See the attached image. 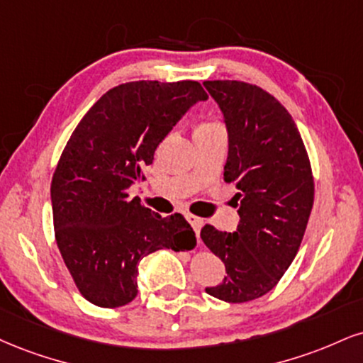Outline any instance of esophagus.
I'll list each match as a JSON object with an SVG mask.
<instances>
[{"label":"esophagus","mask_w":363,"mask_h":363,"mask_svg":"<svg viewBox=\"0 0 363 363\" xmlns=\"http://www.w3.org/2000/svg\"><path fill=\"white\" fill-rule=\"evenodd\" d=\"M186 220L189 221V225H191V226H193L194 233H196V235H199V231H201V226H203V220H201L199 216H196V215H191V213H186Z\"/></svg>","instance_id":"esophagus-1"}]
</instances>
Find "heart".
Listing matches in <instances>:
<instances>
[{"label": "heart", "instance_id": "1", "mask_svg": "<svg viewBox=\"0 0 363 363\" xmlns=\"http://www.w3.org/2000/svg\"><path fill=\"white\" fill-rule=\"evenodd\" d=\"M208 125H213V123H208ZM201 126H206V125H201Z\"/></svg>", "mask_w": 363, "mask_h": 363}]
</instances>
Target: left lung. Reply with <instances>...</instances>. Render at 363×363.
Wrapping results in <instances>:
<instances>
[{
	"label": "left lung",
	"instance_id": "left-lung-1",
	"mask_svg": "<svg viewBox=\"0 0 363 363\" xmlns=\"http://www.w3.org/2000/svg\"><path fill=\"white\" fill-rule=\"evenodd\" d=\"M228 130L225 181L235 184L237 231L204 225L201 238L223 260L226 276L213 298L247 303L267 294L303 242L314 201L311 164L289 111L255 84L204 81Z\"/></svg>",
	"mask_w": 363,
	"mask_h": 363
}]
</instances>
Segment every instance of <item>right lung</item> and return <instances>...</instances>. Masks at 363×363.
<instances>
[{
	"instance_id": "obj_1",
	"label": "right lung",
	"mask_w": 363,
	"mask_h": 363,
	"mask_svg": "<svg viewBox=\"0 0 363 363\" xmlns=\"http://www.w3.org/2000/svg\"><path fill=\"white\" fill-rule=\"evenodd\" d=\"M198 81H133L103 94L65 145L50 198L55 240L74 284L89 303L120 308L137 296L138 262L160 248L191 250L184 216L162 218L128 187L143 179L155 148L193 104Z\"/></svg>"
}]
</instances>
